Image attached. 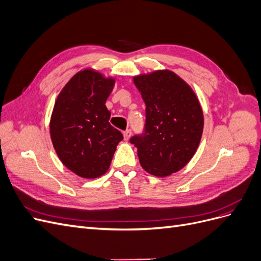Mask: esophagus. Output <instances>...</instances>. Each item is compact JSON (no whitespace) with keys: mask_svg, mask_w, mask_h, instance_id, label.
Instances as JSON below:
<instances>
[{"mask_svg":"<svg viewBox=\"0 0 261 261\" xmlns=\"http://www.w3.org/2000/svg\"><path fill=\"white\" fill-rule=\"evenodd\" d=\"M123 135H124V140H128L129 137H130V135H132V130H130L129 128H127L126 130H124Z\"/></svg>","mask_w":261,"mask_h":261,"instance_id":"obj_1","label":"esophagus"}]
</instances>
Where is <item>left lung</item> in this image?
<instances>
[{"label": "left lung", "mask_w": 261, "mask_h": 261, "mask_svg": "<svg viewBox=\"0 0 261 261\" xmlns=\"http://www.w3.org/2000/svg\"><path fill=\"white\" fill-rule=\"evenodd\" d=\"M146 105L144 133L129 141L145 171L164 177L183 169L200 143L203 114L195 92L171 70L134 77Z\"/></svg>", "instance_id": "left-lung-1"}]
</instances>
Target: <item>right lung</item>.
<instances>
[{
    "mask_svg": "<svg viewBox=\"0 0 261 261\" xmlns=\"http://www.w3.org/2000/svg\"><path fill=\"white\" fill-rule=\"evenodd\" d=\"M115 81L93 69L74 75L55 101L50 121L53 147L67 169L84 178L109 170L122 133L109 120L106 101Z\"/></svg>",
    "mask_w": 261,
    "mask_h": 261,
    "instance_id": "right-lung-1",
    "label": "right lung"
}]
</instances>
